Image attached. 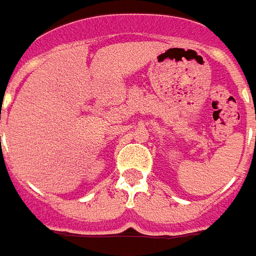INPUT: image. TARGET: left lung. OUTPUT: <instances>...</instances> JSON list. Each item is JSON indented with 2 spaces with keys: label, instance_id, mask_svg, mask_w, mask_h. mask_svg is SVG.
Segmentation results:
<instances>
[{
  "label": "left lung",
  "instance_id": "1",
  "mask_svg": "<svg viewBox=\"0 0 256 256\" xmlns=\"http://www.w3.org/2000/svg\"><path fill=\"white\" fill-rule=\"evenodd\" d=\"M255 143H256V137H255Z\"/></svg>",
  "mask_w": 256,
  "mask_h": 256
}]
</instances>
